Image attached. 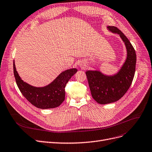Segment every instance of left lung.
<instances>
[{
  "label": "left lung",
  "instance_id": "obj_1",
  "mask_svg": "<svg viewBox=\"0 0 152 152\" xmlns=\"http://www.w3.org/2000/svg\"><path fill=\"white\" fill-rule=\"evenodd\" d=\"M107 29L120 35L126 46L127 56L120 71L112 76L104 75L99 71H86L93 98L101 104L114 103L124 96L132 85L137 62L135 50L124 34L115 26H107Z\"/></svg>",
  "mask_w": 152,
  "mask_h": 152
}]
</instances>
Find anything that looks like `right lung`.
<instances>
[{"instance_id": "1", "label": "right lung", "mask_w": 152, "mask_h": 152, "mask_svg": "<svg viewBox=\"0 0 152 152\" xmlns=\"http://www.w3.org/2000/svg\"><path fill=\"white\" fill-rule=\"evenodd\" d=\"M13 67L17 85L21 93L32 105L41 109L56 108L64 102L66 84L77 71L76 68L67 69L62 72L49 85L35 87L21 80L16 71L14 61Z\"/></svg>"}]
</instances>
